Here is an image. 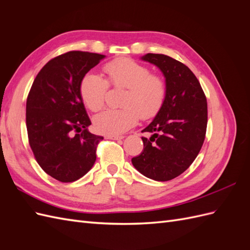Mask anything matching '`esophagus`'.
I'll list each match as a JSON object with an SVG mask.
<instances>
[{"instance_id": "esophagus-1", "label": "esophagus", "mask_w": 250, "mask_h": 250, "mask_svg": "<svg viewBox=\"0 0 250 250\" xmlns=\"http://www.w3.org/2000/svg\"><path fill=\"white\" fill-rule=\"evenodd\" d=\"M123 135H107V139L109 140H122Z\"/></svg>"}]
</instances>
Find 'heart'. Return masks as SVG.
Masks as SVG:
<instances>
[{"label":"heart","mask_w":250,"mask_h":250,"mask_svg":"<svg viewBox=\"0 0 250 250\" xmlns=\"http://www.w3.org/2000/svg\"><path fill=\"white\" fill-rule=\"evenodd\" d=\"M107 80L94 72L86 73L79 84L81 99L92 111L100 110L105 101L108 83L126 88L121 109H106L94 118L96 130L119 135L138 123L140 117H155L166 100L167 86L164 79L151 74L147 66L129 58H121L104 66Z\"/></svg>","instance_id":"b5f03b06"}]
</instances>
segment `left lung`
<instances>
[{"mask_svg":"<svg viewBox=\"0 0 250 250\" xmlns=\"http://www.w3.org/2000/svg\"><path fill=\"white\" fill-rule=\"evenodd\" d=\"M144 62L163 73L167 95L162 109L142 132L144 149L131 163L144 176L168 181L184 173L197 157L206 138L208 103L198 79L187 65L164 54H148Z\"/></svg>","mask_w":250,"mask_h":250,"instance_id":"obj_1","label":"left lung"}]
</instances>
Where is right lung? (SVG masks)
<instances>
[{
	"label": "right lung",
	"instance_id": "obj_1",
	"mask_svg": "<svg viewBox=\"0 0 250 250\" xmlns=\"http://www.w3.org/2000/svg\"><path fill=\"white\" fill-rule=\"evenodd\" d=\"M103 58L105 55L97 53H64L44 64L29 92L26 124L30 147L42 169L62 183L84 176L96 162L97 145L103 137L87 129L92 123L79 84Z\"/></svg>",
	"mask_w": 250,
	"mask_h": 250
}]
</instances>
